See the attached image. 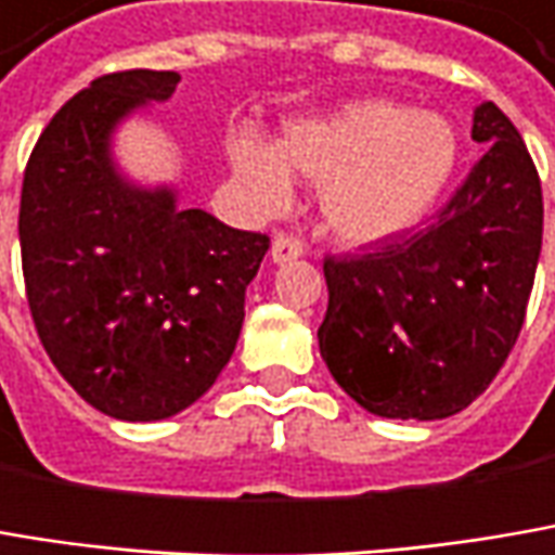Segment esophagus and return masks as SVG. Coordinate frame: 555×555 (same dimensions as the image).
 I'll return each instance as SVG.
<instances>
[{"instance_id":"esophagus-1","label":"esophagus","mask_w":555,"mask_h":555,"mask_svg":"<svg viewBox=\"0 0 555 555\" xmlns=\"http://www.w3.org/2000/svg\"><path fill=\"white\" fill-rule=\"evenodd\" d=\"M302 256V243L294 236H274L271 243V261L274 264H287V261H297Z\"/></svg>"}]
</instances>
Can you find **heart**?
I'll list each match as a JSON object with an SVG mask.
<instances>
[{
    "label": "heart",
    "mask_w": 555,
    "mask_h": 555,
    "mask_svg": "<svg viewBox=\"0 0 555 555\" xmlns=\"http://www.w3.org/2000/svg\"><path fill=\"white\" fill-rule=\"evenodd\" d=\"M461 141L442 113L395 100H353L328 116L294 119L278 147L230 141V164L264 211L287 208L291 170L322 185L325 230L344 246H382L429 218L455 177Z\"/></svg>",
    "instance_id": "heart-1"
}]
</instances>
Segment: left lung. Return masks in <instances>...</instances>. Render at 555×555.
Here are the masks:
<instances>
[{
  "mask_svg": "<svg viewBox=\"0 0 555 555\" xmlns=\"http://www.w3.org/2000/svg\"><path fill=\"white\" fill-rule=\"evenodd\" d=\"M487 144L429 230L360 258H325L328 312L319 350L370 414L446 420L487 391L525 325L543 195L512 119L483 100Z\"/></svg>",
  "mask_w": 555,
  "mask_h": 555,
  "instance_id": "1",
  "label": "left lung"
}]
</instances>
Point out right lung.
Listing matches in <instances>:
<instances>
[{"label":"right lung","instance_id":"obj_1","mask_svg":"<svg viewBox=\"0 0 555 555\" xmlns=\"http://www.w3.org/2000/svg\"><path fill=\"white\" fill-rule=\"evenodd\" d=\"M177 72L91 81L50 119L21 185V264L37 335L100 414L151 423L195 404L230 363L268 236L179 208L177 182H139L116 132L167 103Z\"/></svg>","mask_w":555,"mask_h":555}]
</instances>
